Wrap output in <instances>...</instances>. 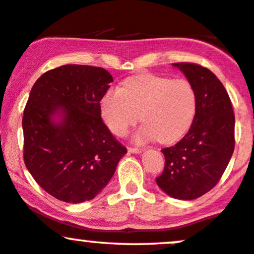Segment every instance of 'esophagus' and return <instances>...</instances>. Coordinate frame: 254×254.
I'll return each mask as SVG.
<instances>
[{
    "label": "esophagus",
    "mask_w": 254,
    "mask_h": 254,
    "mask_svg": "<svg viewBox=\"0 0 254 254\" xmlns=\"http://www.w3.org/2000/svg\"><path fill=\"white\" fill-rule=\"evenodd\" d=\"M127 151L130 152V153H141L143 152V148L140 147H127Z\"/></svg>",
    "instance_id": "esophagus-1"
}]
</instances>
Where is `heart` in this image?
Masks as SVG:
<instances>
[{
    "label": "heart",
    "mask_w": 254,
    "mask_h": 254,
    "mask_svg": "<svg viewBox=\"0 0 254 254\" xmlns=\"http://www.w3.org/2000/svg\"><path fill=\"white\" fill-rule=\"evenodd\" d=\"M196 110L197 94L188 80L155 74L127 79L122 88L108 90L101 101V114L115 134L125 136L141 118L144 125L137 139L157 138L162 144L184 137Z\"/></svg>",
    "instance_id": "obj_1"
}]
</instances>
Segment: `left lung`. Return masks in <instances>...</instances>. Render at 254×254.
<instances>
[{
    "label": "left lung",
    "mask_w": 254,
    "mask_h": 254,
    "mask_svg": "<svg viewBox=\"0 0 254 254\" xmlns=\"http://www.w3.org/2000/svg\"><path fill=\"white\" fill-rule=\"evenodd\" d=\"M197 94V110L187 134L162 148L165 167L155 179L167 195L195 200L222 178L235 150V115L223 83L211 70L194 63L173 64Z\"/></svg>",
    "instance_id": "obj_1"
}]
</instances>
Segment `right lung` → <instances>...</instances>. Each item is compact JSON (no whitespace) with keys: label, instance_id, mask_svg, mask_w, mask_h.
I'll use <instances>...</instances> for the list:
<instances>
[{"label":"right lung","instance_id":"obj_1","mask_svg":"<svg viewBox=\"0 0 254 254\" xmlns=\"http://www.w3.org/2000/svg\"><path fill=\"white\" fill-rule=\"evenodd\" d=\"M113 76L102 67L64 65L33 84L23 115V158L37 184L67 203L89 201L127 153L101 117ZM60 114L62 120L53 118Z\"/></svg>","mask_w":254,"mask_h":254}]
</instances>
